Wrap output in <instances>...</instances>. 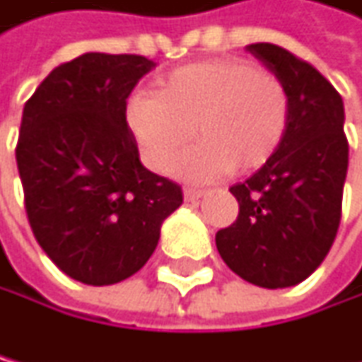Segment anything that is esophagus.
<instances>
[{"mask_svg": "<svg viewBox=\"0 0 362 362\" xmlns=\"http://www.w3.org/2000/svg\"><path fill=\"white\" fill-rule=\"evenodd\" d=\"M202 197H204L202 190H194V188H185L183 190V199H185V202H199Z\"/></svg>", "mask_w": 362, "mask_h": 362, "instance_id": "34e87169", "label": "esophagus"}]
</instances>
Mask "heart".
<instances>
[{
    "label": "heart",
    "instance_id": "obj_1",
    "mask_svg": "<svg viewBox=\"0 0 362 362\" xmlns=\"http://www.w3.org/2000/svg\"><path fill=\"white\" fill-rule=\"evenodd\" d=\"M127 125L156 172H172L194 132L202 147L179 172L208 181L269 163L286 134L288 95L273 74L246 60H206L174 69L156 93L132 95Z\"/></svg>",
    "mask_w": 362,
    "mask_h": 362
}]
</instances>
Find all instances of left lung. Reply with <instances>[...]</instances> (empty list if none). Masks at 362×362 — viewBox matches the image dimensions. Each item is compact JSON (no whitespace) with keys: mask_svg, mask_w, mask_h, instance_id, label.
Masks as SVG:
<instances>
[{"mask_svg":"<svg viewBox=\"0 0 362 362\" xmlns=\"http://www.w3.org/2000/svg\"><path fill=\"white\" fill-rule=\"evenodd\" d=\"M288 95L280 150L230 188L240 215L215 237L228 269L264 288L296 286L332 248L343 208L349 145L340 93L318 69L277 44H248Z\"/></svg>","mask_w":362,"mask_h":362,"instance_id":"left-lung-1","label":"left lung"}]
</instances>
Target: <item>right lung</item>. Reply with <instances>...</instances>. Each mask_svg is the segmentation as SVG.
I'll return each mask as SVG.
<instances>
[{"label": "right lung", "mask_w": 362, "mask_h": 362, "mask_svg": "<svg viewBox=\"0 0 362 362\" xmlns=\"http://www.w3.org/2000/svg\"><path fill=\"white\" fill-rule=\"evenodd\" d=\"M156 64L143 55L85 53L55 66L24 105L17 170L28 223L69 277L107 286L152 257L183 204L177 183L150 172L127 125V98Z\"/></svg>", "instance_id": "1"}]
</instances>
